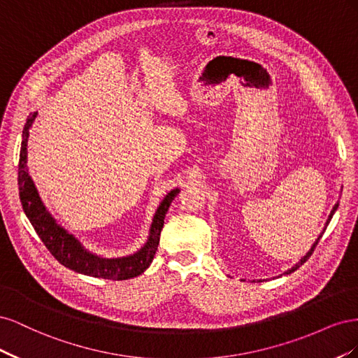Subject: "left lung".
Wrapping results in <instances>:
<instances>
[{
    "mask_svg": "<svg viewBox=\"0 0 358 358\" xmlns=\"http://www.w3.org/2000/svg\"><path fill=\"white\" fill-rule=\"evenodd\" d=\"M338 206H339V201H338V203H336V204L333 206V209H331V212H330V215H329V220H327V222H326V227H327V225H329V222L331 221V218H333V215H334L336 209H338ZM324 230H326V229H324ZM322 233H324V231H322ZM322 233H321V234L318 236V239L315 241V243H313V245H312V248L309 249V251H308V254H306L305 257H303V258L300 259V262H299L297 264H294V266H292L291 268H288V270H287V272H285L284 275H289V273H292V272H296V270H297V268H299V267H300V266H301L303 263H306V262H308V258H309V257L312 255V252H313V249H315V248H317V245H318L320 239H321V237H322Z\"/></svg>",
    "mask_w": 358,
    "mask_h": 358,
    "instance_id": "8db88e82",
    "label": "left lung"
}]
</instances>
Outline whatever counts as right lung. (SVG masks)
<instances>
[{"label":"right lung","instance_id":"obj_1","mask_svg":"<svg viewBox=\"0 0 358 358\" xmlns=\"http://www.w3.org/2000/svg\"><path fill=\"white\" fill-rule=\"evenodd\" d=\"M37 112L32 113L24 127L22 131V146H20V155H19V173H17V183H19V197L22 203L24 212L27 218L34 227L36 233L49 249V252L55 257L58 262L69 267L74 272L92 276V278H103V279H112V280H125L131 279L138 275H142L145 270L150 266L157 252V248L159 243V234L164 225L166 213L170 208L171 201L179 194V188L171 189L167 196L162 199L158 209L154 215L152 224H150V230L146 243L138 249L137 252L127 255V257H117V258H106L100 257L91 251H88L73 234H70L66 229L57 222V220L48 212L46 206L43 204L37 188L32 182L31 176L28 175L27 167V157H28V137H29V128L34 122Z\"/></svg>","mask_w":358,"mask_h":358}]
</instances>
